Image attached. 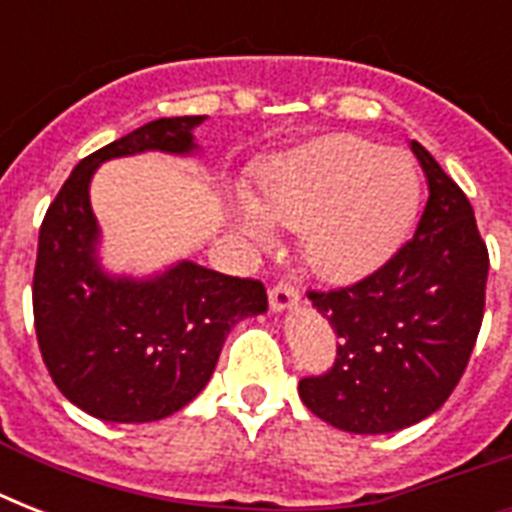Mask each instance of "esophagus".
Masks as SVG:
<instances>
[{"mask_svg": "<svg viewBox=\"0 0 512 512\" xmlns=\"http://www.w3.org/2000/svg\"><path fill=\"white\" fill-rule=\"evenodd\" d=\"M268 300H271L273 311H287L297 303V289L289 281H276L268 292Z\"/></svg>", "mask_w": 512, "mask_h": 512, "instance_id": "obj_1", "label": "esophagus"}]
</instances>
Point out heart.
<instances>
[{"label": "heart", "mask_w": 512, "mask_h": 512, "mask_svg": "<svg viewBox=\"0 0 512 512\" xmlns=\"http://www.w3.org/2000/svg\"><path fill=\"white\" fill-rule=\"evenodd\" d=\"M417 199L404 156L340 135L271 164L252 204L241 207L239 231L255 244L271 239V228L303 231L305 263L324 279L348 281L388 260Z\"/></svg>", "instance_id": "1"}]
</instances>
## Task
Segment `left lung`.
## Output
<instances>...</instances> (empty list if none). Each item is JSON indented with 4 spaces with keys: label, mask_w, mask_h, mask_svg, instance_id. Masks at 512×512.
<instances>
[{
    "label": "left lung",
    "mask_w": 512,
    "mask_h": 512,
    "mask_svg": "<svg viewBox=\"0 0 512 512\" xmlns=\"http://www.w3.org/2000/svg\"><path fill=\"white\" fill-rule=\"evenodd\" d=\"M412 151L430 188L412 239L348 287L308 289L340 342L327 372L300 380V398L348 433H390L441 409L484 321L489 249L473 207L420 143Z\"/></svg>",
    "instance_id": "8db88e82"
}]
</instances>
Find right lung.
<instances>
[{
	"mask_svg": "<svg viewBox=\"0 0 512 512\" xmlns=\"http://www.w3.org/2000/svg\"><path fill=\"white\" fill-rule=\"evenodd\" d=\"M204 116L138 127L76 164L39 228L34 327L52 382L108 422L170 417L199 396L236 321L268 311L263 281L180 263L154 281L108 279L95 263L90 177L100 162L140 151H193Z\"/></svg>",
	"mask_w": 512,
	"mask_h": 512,
	"instance_id": "obj_1",
	"label": "right lung"
}]
</instances>
